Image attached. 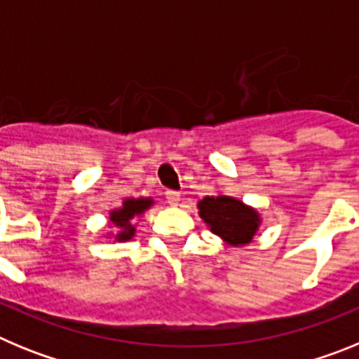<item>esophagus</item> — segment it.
<instances>
[{"instance_id":"1","label":"esophagus","mask_w":359,"mask_h":359,"mask_svg":"<svg viewBox=\"0 0 359 359\" xmlns=\"http://www.w3.org/2000/svg\"><path fill=\"white\" fill-rule=\"evenodd\" d=\"M165 199L169 203L170 207H177V203H180V192H174V190H169V192H165Z\"/></svg>"}]
</instances>
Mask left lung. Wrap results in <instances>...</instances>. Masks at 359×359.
<instances>
[{"label": "left lung", "mask_w": 359, "mask_h": 359, "mask_svg": "<svg viewBox=\"0 0 359 359\" xmlns=\"http://www.w3.org/2000/svg\"><path fill=\"white\" fill-rule=\"evenodd\" d=\"M198 214L208 230L228 246H246L259 236L262 217L259 210L226 194L205 196L198 201Z\"/></svg>", "instance_id": "left-lung-1"}]
</instances>
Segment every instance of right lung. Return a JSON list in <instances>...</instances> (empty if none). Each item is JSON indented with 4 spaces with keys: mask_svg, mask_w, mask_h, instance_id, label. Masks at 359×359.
<instances>
[{
    "mask_svg": "<svg viewBox=\"0 0 359 359\" xmlns=\"http://www.w3.org/2000/svg\"><path fill=\"white\" fill-rule=\"evenodd\" d=\"M154 205L152 198H128L122 201V207L109 212V224L115 231H107L109 239L116 243H126L136 236L135 219L142 217Z\"/></svg>",
    "mask_w": 359,
    "mask_h": 359,
    "instance_id": "obj_1",
    "label": "right lung"
}]
</instances>
